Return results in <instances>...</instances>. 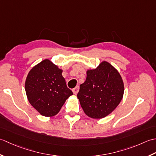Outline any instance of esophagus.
I'll return each mask as SVG.
<instances>
[{"label":"esophagus","instance_id":"34e87169","mask_svg":"<svg viewBox=\"0 0 156 156\" xmlns=\"http://www.w3.org/2000/svg\"><path fill=\"white\" fill-rule=\"evenodd\" d=\"M72 91H73V94L76 95V94L78 93L79 91V86H76L75 88L73 89Z\"/></svg>","mask_w":156,"mask_h":156}]
</instances>
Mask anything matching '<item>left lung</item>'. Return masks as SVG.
I'll return each mask as SVG.
<instances>
[{"mask_svg":"<svg viewBox=\"0 0 156 156\" xmlns=\"http://www.w3.org/2000/svg\"><path fill=\"white\" fill-rule=\"evenodd\" d=\"M123 94L124 84L119 73L104 61L96 69L87 71L86 80L80 85L77 98L86 115L100 119L118 106Z\"/></svg>","mask_w":156,"mask_h":156,"instance_id":"obj_1","label":"left lung"}]
</instances>
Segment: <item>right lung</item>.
<instances>
[{
	"mask_svg": "<svg viewBox=\"0 0 156 156\" xmlns=\"http://www.w3.org/2000/svg\"><path fill=\"white\" fill-rule=\"evenodd\" d=\"M62 72L46 59L34 66L27 75L25 85L27 99L42 116H55L66 100L73 95L66 86Z\"/></svg>",
	"mask_w": 156,
	"mask_h": 156,
	"instance_id": "1",
	"label": "right lung"
}]
</instances>
